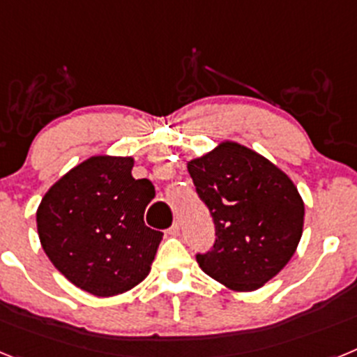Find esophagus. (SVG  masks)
Segmentation results:
<instances>
[{"instance_id":"obj_1","label":"esophagus","mask_w":357,"mask_h":357,"mask_svg":"<svg viewBox=\"0 0 357 357\" xmlns=\"http://www.w3.org/2000/svg\"><path fill=\"white\" fill-rule=\"evenodd\" d=\"M168 234L169 236H178V234H181V225H178V223H176V222L173 223V225L168 229Z\"/></svg>"}]
</instances>
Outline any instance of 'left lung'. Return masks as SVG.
Listing matches in <instances>:
<instances>
[{"instance_id": "8db88e82", "label": "left lung", "mask_w": 357, "mask_h": 357, "mask_svg": "<svg viewBox=\"0 0 357 357\" xmlns=\"http://www.w3.org/2000/svg\"><path fill=\"white\" fill-rule=\"evenodd\" d=\"M214 222L200 268L236 291H252L286 266L301 241L304 202L284 173L255 151L222 143L188 166Z\"/></svg>"}]
</instances>
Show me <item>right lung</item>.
Returning <instances> with one entry per match:
<instances>
[{"label":"right lung","mask_w":357,"mask_h":357,"mask_svg":"<svg viewBox=\"0 0 357 357\" xmlns=\"http://www.w3.org/2000/svg\"><path fill=\"white\" fill-rule=\"evenodd\" d=\"M130 157H91L52 185L37 209L40 245L66 279L96 296L134 288L150 272L162 232L144 225L155 197Z\"/></svg>","instance_id":"1"}]
</instances>
